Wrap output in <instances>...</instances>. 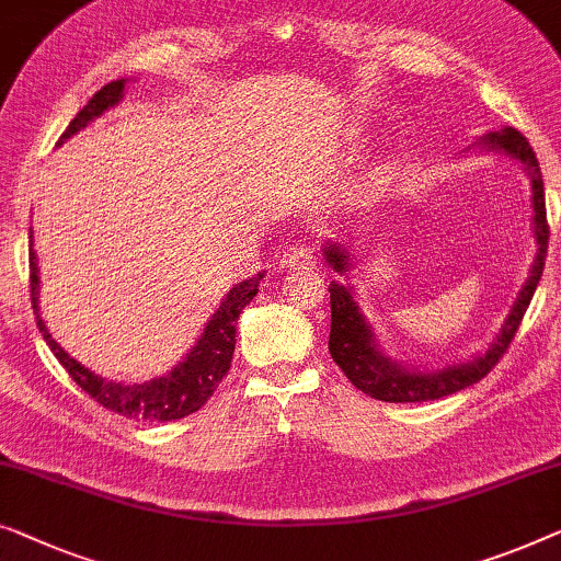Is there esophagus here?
<instances>
[{
  "mask_svg": "<svg viewBox=\"0 0 561 561\" xmlns=\"http://www.w3.org/2000/svg\"><path fill=\"white\" fill-rule=\"evenodd\" d=\"M316 245L311 242H298V245H290L288 253L283 255V265L286 267H308L316 265Z\"/></svg>",
  "mask_w": 561,
  "mask_h": 561,
  "instance_id": "esophagus-1",
  "label": "esophagus"
}]
</instances>
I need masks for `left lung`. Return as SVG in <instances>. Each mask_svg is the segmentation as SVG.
Returning <instances> with one entry per match:
<instances>
[{
  "label": "left lung",
  "mask_w": 561,
  "mask_h": 561,
  "mask_svg": "<svg viewBox=\"0 0 561 561\" xmlns=\"http://www.w3.org/2000/svg\"><path fill=\"white\" fill-rule=\"evenodd\" d=\"M489 144L493 149H503L511 157H516L522 164H526L534 176V232H537L539 253L537 263L531 267L529 280L518 296L514 311H511L508 321L503 323L499 339L493 341V346L478 359L460 364V367H448L443 371H433V375H422V371H408L397 367L377 352L371 331L359 313V306L354 304L348 288L339 286L331 280L329 294H331V336H329V352L339 364V369L344 371L346 379L352 381L356 389H362L364 394L375 397L381 402H427V400H440V397L456 394L460 389H466L476 381H481L489 371L496 367L499 359L508 352L511 341H514L518 327H522L526 308H529L534 290H537L543 261H547V248H549V222H547V202H543V180L539 172L537 153L524 139V134H518L516 128H503L499 134L489 136ZM327 261L336 273L346 271V255L341 253L336 245L327 248Z\"/></svg>",
  "instance_id": "left-lung-1"
}]
</instances>
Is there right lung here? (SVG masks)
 <instances>
[{
    "instance_id": "right-lung-1",
    "label": "right lung",
    "mask_w": 561,
    "mask_h": 561,
    "mask_svg": "<svg viewBox=\"0 0 561 561\" xmlns=\"http://www.w3.org/2000/svg\"><path fill=\"white\" fill-rule=\"evenodd\" d=\"M124 83L126 80H113V83L103 85L101 91L78 111V116L70 121V126L65 128L58 144L70 139V136L80 131L85 124H91L95 116H101V113L108 111L113 103H118ZM261 278L263 275L242 280L240 286H234L230 294H227L222 306L217 308V313L213 316V321L207 323L205 334H202V339L197 341V346L192 348L190 356H186L172 375L146 381V385H116V381H105L101 377L91 375V371L80 367L76 359H70V356L60 348L58 341L50 336V331L45 329V323L37 313L39 280H37V261H35V253H32V242H30V296H32V308H35L37 313L39 334H43L47 346H50V352L58 356V362L62 364L65 371H68L72 381H76L85 394H91L93 400L103 404L105 410L136 422L182 420L186 415H192V412H197L202 404H207L209 397L215 394V389L220 387V381L227 377V371H230L232 352H234V321H238L242 308H245L257 294V283H261Z\"/></svg>"
}]
</instances>
